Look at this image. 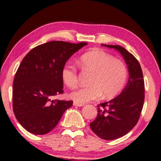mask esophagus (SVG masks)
Wrapping results in <instances>:
<instances>
[{
    "label": "esophagus",
    "instance_id": "1",
    "mask_svg": "<svg viewBox=\"0 0 161 161\" xmlns=\"http://www.w3.org/2000/svg\"><path fill=\"white\" fill-rule=\"evenodd\" d=\"M73 104H74L75 106H77V107H83V106L84 105V103H77L75 102L73 103Z\"/></svg>",
    "mask_w": 161,
    "mask_h": 161
}]
</instances>
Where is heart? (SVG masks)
<instances>
[{"instance_id": "obj_1", "label": "heart", "mask_w": 161, "mask_h": 161, "mask_svg": "<svg viewBox=\"0 0 161 161\" xmlns=\"http://www.w3.org/2000/svg\"><path fill=\"white\" fill-rule=\"evenodd\" d=\"M79 64L84 70L92 72L89 83L69 94L70 99L79 103H85L105 97L116 95L126 84L128 70L126 64L118 59H114L106 52L96 50L86 53L79 58ZM61 78L69 88L78 84V71L75 64L66 62L61 70Z\"/></svg>"}]
</instances>
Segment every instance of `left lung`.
Here are the masks:
<instances>
[{
  "mask_svg": "<svg viewBox=\"0 0 161 161\" xmlns=\"http://www.w3.org/2000/svg\"><path fill=\"white\" fill-rule=\"evenodd\" d=\"M102 45L119 51L129 72L124 90L109 102L98 105L97 118L90 124L92 130L99 137L114 140L126 135L138 123L143 106L145 87L141 65L131 53L120 45Z\"/></svg>",
  "mask_w": 161,
  "mask_h": 161,
  "instance_id": "8db88e82",
  "label": "left lung"
}]
</instances>
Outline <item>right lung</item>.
<instances>
[{"instance_id":"1","label":"right lung","mask_w":161,"mask_h":161,"mask_svg":"<svg viewBox=\"0 0 161 161\" xmlns=\"http://www.w3.org/2000/svg\"><path fill=\"white\" fill-rule=\"evenodd\" d=\"M86 44L50 41L32 49L23 59L13 80V109L28 132L35 135L49 133L72 106V101L51 98L64 92L63 65Z\"/></svg>"}]
</instances>
